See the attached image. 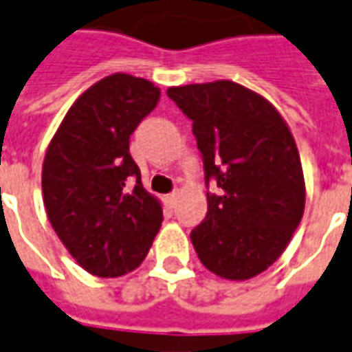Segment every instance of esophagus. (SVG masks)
<instances>
[{"mask_svg":"<svg viewBox=\"0 0 352 352\" xmlns=\"http://www.w3.org/2000/svg\"><path fill=\"white\" fill-rule=\"evenodd\" d=\"M176 199H178V192H172L166 195V201H168V204H174Z\"/></svg>","mask_w":352,"mask_h":352,"instance_id":"1","label":"esophagus"}]
</instances>
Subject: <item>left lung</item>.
I'll use <instances>...</instances> for the list:
<instances>
[{
  "label": "left lung",
  "instance_id": "obj_1",
  "mask_svg": "<svg viewBox=\"0 0 352 352\" xmlns=\"http://www.w3.org/2000/svg\"><path fill=\"white\" fill-rule=\"evenodd\" d=\"M168 96L192 120L201 153L207 214L192 230L205 267L244 280L277 261L304 213L302 164L294 138L273 106L232 81L172 87Z\"/></svg>",
  "mask_w": 352,
  "mask_h": 352
}]
</instances>
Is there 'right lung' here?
Here are the masks:
<instances>
[{
    "label": "right lung",
    "mask_w": 352,
    "mask_h": 352,
    "mask_svg": "<svg viewBox=\"0 0 352 352\" xmlns=\"http://www.w3.org/2000/svg\"><path fill=\"white\" fill-rule=\"evenodd\" d=\"M160 98L141 77L114 73L75 100L50 143L42 193L56 234L82 270L120 277L139 267L162 223L129 155V135Z\"/></svg>",
    "instance_id": "right-lung-1"
}]
</instances>
